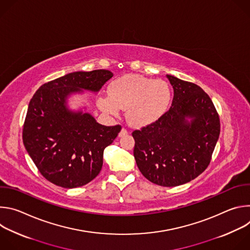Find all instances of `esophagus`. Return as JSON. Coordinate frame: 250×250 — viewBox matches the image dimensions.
<instances>
[{
    "mask_svg": "<svg viewBox=\"0 0 250 250\" xmlns=\"http://www.w3.org/2000/svg\"><path fill=\"white\" fill-rule=\"evenodd\" d=\"M127 133H128V131H127L125 128H122V130H121L120 133H119V136H120V137H123V136L126 135Z\"/></svg>",
    "mask_w": 250,
    "mask_h": 250,
    "instance_id": "esophagus-1",
    "label": "esophagus"
}]
</instances>
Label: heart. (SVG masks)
Segmentation results:
<instances>
[{
	"mask_svg": "<svg viewBox=\"0 0 250 250\" xmlns=\"http://www.w3.org/2000/svg\"><path fill=\"white\" fill-rule=\"evenodd\" d=\"M109 96L97 100L99 109L106 115L117 116L126 111L127 121L134 126H146L158 121L168 110L172 93L163 80L130 74L110 83Z\"/></svg>",
	"mask_w": 250,
	"mask_h": 250,
	"instance_id": "obj_1",
	"label": "heart"
}]
</instances>
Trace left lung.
<instances>
[{
	"mask_svg": "<svg viewBox=\"0 0 250 250\" xmlns=\"http://www.w3.org/2000/svg\"><path fill=\"white\" fill-rule=\"evenodd\" d=\"M174 90L170 109L155 123L132 132L133 155L150 182L175 187L208 166L220 136L219 114L198 85L166 75Z\"/></svg>",
	"mask_w": 250,
	"mask_h": 250,
	"instance_id": "left-lung-1",
	"label": "left lung"
}]
</instances>
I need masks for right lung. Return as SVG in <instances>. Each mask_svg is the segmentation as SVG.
I'll return each mask as SVG.
<instances>
[{
	"mask_svg": "<svg viewBox=\"0 0 250 250\" xmlns=\"http://www.w3.org/2000/svg\"><path fill=\"white\" fill-rule=\"evenodd\" d=\"M112 77L104 69L78 71L43 84L31 98L23 145L41 174L54 185L81 187L100 173L104 149L113 144L122 126H105L88 113L70 111L66 100L83 90L98 92Z\"/></svg>",
	"mask_w": 250,
	"mask_h": 250,
	"instance_id": "right-lung-1",
	"label": "right lung"
}]
</instances>
